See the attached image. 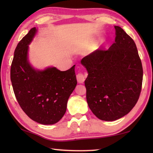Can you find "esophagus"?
I'll use <instances>...</instances> for the list:
<instances>
[{
	"label": "esophagus",
	"mask_w": 153,
	"mask_h": 153,
	"mask_svg": "<svg viewBox=\"0 0 153 153\" xmlns=\"http://www.w3.org/2000/svg\"><path fill=\"white\" fill-rule=\"evenodd\" d=\"M77 77V80L78 83H80V84H83L85 81V76L82 73H79L76 76Z\"/></svg>",
	"instance_id": "34e87169"
}]
</instances>
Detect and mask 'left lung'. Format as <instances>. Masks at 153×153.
<instances>
[{
	"mask_svg": "<svg viewBox=\"0 0 153 153\" xmlns=\"http://www.w3.org/2000/svg\"><path fill=\"white\" fill-rule=\"evenodd\" d=\"M115 42L107 51L97 50L82 59L88 107L100 120L115 121L127 115L138 101L143 69L134 41L115 26Z\"/></svg>",
	"mask_w": 153,
	"mask_h": 153,
	"instance_id": "1",
	"label": "left lung"
}]
</instances>
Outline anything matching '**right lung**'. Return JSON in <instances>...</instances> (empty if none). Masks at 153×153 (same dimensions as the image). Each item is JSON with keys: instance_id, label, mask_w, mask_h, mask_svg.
Instances as JSON below:
<instances>
[{"instance_id": "obj_1", "label": "right lung", "mask_w": 153, "mask_h": 153, "mask_svg": "<svg viewBox=\"0 0 153 153\" xmlns=\"http://www.w3.org/2000/svg\"><path fill=\"white\" fill-rule=\"evenodd\" d=\"M37 31L32 28L18 43L11 80L17 102L28 117L40 124L52 125L63 117L67 100L77 85L75 65L65 71L55 67L43 70L32 67L28 51Z\"/></svg>"}]
</instances>
